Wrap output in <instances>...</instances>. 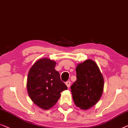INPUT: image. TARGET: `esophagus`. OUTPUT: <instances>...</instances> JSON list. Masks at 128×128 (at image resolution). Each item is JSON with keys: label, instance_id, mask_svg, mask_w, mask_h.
<instances>
[{"label": "esophagus", "instance_id": "34e87169", "mask_svg": "<svg viewBox=\"0 0 128 128\" xmlns=\"http://www.w3.org/2000/svg\"><path fill=\"white\" fill-rule=\"evenodd\" d=\"M66 86H67L68 88H69L70 86V84H71V81H70V80H68L67 82H66Z\"/></svg>", "mask_w": 128, "mask_h": 128}]
</instances>
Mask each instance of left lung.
Instances as JSON below:
<instances>
[{"label": "left lung", "mask_w": 128, "mask_h": 128, "mask_svg": "<svg viewBox=\"0 0 128 128\" xmlns=\"http://www.w3.org/2000/svg\"><path fill=\"white\" fill-rule=\"evenodd\" d=\"M76 80L71 86L75 105L88 110L95 105L102 96L104 79L98 65L92 60L79 64L76 68Z\"/></svg>", "instance_id": "1"}]
</instances>
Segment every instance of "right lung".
Here are the masks:
<instances>
[{
    "instance_id": "add662e5",
    "label": "right lung",
    "mask_w": 128,
    "mask_h": 128,
    "mask_svg": "<svg viewBox=\"0 0 128 128\" xmlns=\"http://www.w3.org/2000/svg\"><path fill=\"white\" fill-rule=\"evenodd\" d=\"M54 61L48 58L38 60L28 72L26 87L29 96L36 105L48 110L55 105L60 93L67 89L61 80L60 74L54 69Z\"/></svg>"
}]
</instances>
